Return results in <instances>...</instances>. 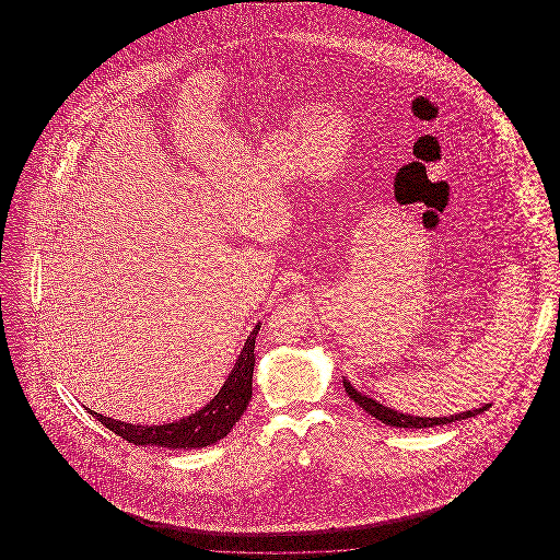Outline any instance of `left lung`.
I'll use <instances>...</instances> for the list:
<instances>
[{
    "mask_svg": "<svg viewBox=\"0 0 560 560\" xmlns=\"http://www.w3.org/2000/svg\"><path fill=\"white\" fill-rule=\"evenodd\" d=\"M345 388H347V395L350 399L354 400L359 407H363L370 416H373L375 420H380V422L386 424V427L416 428V430H418V428L441 427V424H450V422H455V420L475 418V416H479V413L489 409V405H482L479 409L464 411V413H457V416H452V418H420V416L399 413V411H395V409H390V407H384V405L377 402V400L370 399V397L357 393V390L350 386L348 380H345Z\"/></svg>",
    "mask_w": 560,
    "mask_h": 560,
    "instance_id": "1",
    "label": "left lung"
}]
</instances>
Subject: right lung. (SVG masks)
Returning a JSON list of instances; mask_svg holds the SVG:
<instances>
[{"label":"right lung","mask_w":560,"mask_h":560,"mask_svg":"<svg viewBox=\"0 0 560 560\" xmlns=\"http://www.w3.org/2000/svg\"><path fill=\"white\" fill-rule=\"evenodd\" d=\"M260 325L254 327L245 347L241 350L240 359L226 377L220 393L213 397L203 409L163 427H132L126 422H117L105 418L96 411H90L103 427H107L117 436L126 439L133 445H153L167 450H197L208 447L215 441L224 439L237 424L252 400V375H254V347Z\"/></svg>","instance_id":"right-lung-1"}]
</instances>
